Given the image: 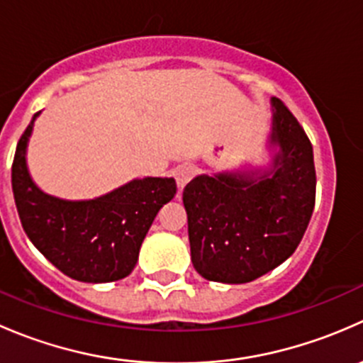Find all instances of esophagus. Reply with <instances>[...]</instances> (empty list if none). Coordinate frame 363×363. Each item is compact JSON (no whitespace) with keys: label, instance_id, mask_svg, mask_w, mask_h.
<instances>
[{"label":"esophagus","instance_id":"34e87169","mask_svg":"<svg viewBox=\"0 0 363 363\" xmlns=\"http://www.w3.org/2000/svg\"><path fill=\"white\" fill-rule=\"evenodd\" d=\"M193 174H195V170H193V167H189V164H182V167H179L177 170H175V181H177V186L179 188H184L186 184L189 182V179L193 177Z\"/></svg>","mask_w":363,"mask_h":363}]
</instances>
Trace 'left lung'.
I'll return each instance as SVG.
<instances>
[{"mask_svg":"<svg viewBox=\"0 0 363 363\" xmlns=\"http://www.w3.org/2000/svg\"><path fill=\"white\" fill-rule=\"evenodd\" d=\"M267 170L196 175L182 193L193 267L208 281L242 284L294 255L316 200L313 145L295 116L272 98Z\"/></svg>","mask_w":363,"mask_h":363,"instance_id":"1","label":"left lung"}]
</instances>
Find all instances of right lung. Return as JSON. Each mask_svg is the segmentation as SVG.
Wrapping results in <instances>:
<instances>
[{
	"mask_svg": "<svg viewBox=\"0 0 363 363\" xmlns=\"http://www.w3.org/2000/svg\"><path fill=\"white\" fill-rule=\"evenodd\" d=\"M38 113L21 137L12 164L13 199L26 235L56 269L75 281L111 283L130 276L156 214L177 191L175 181L133 179L93 200L47 195L33 182L26 164Z\"/></svg>",
	"mask_w": 363,
	"mask_h": 363,
	"instance_id": "right-lung-1",
	"label": "right lung"
}]
</instances>
